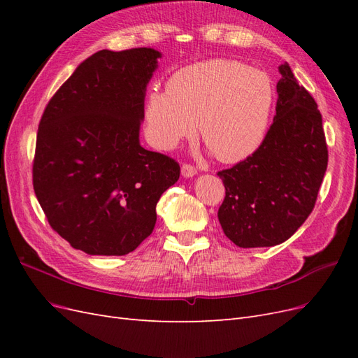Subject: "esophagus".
Instances as JSON below:
<instances>
[{
  "label": "esophagus",
  "instance_id": "34e87169",
  "mask_svg": "<svg viewBox=\"0 0 358 358\" xmlns=\"http://www.w3.org/2000/svg\"><path fill=\"white\" fill-rule=\"evenodd\" d=\"M180 170H182L183 178H192V176L197 175V169L194 166H189V164H183Z\"/></svg>",
  "mask_w": 358,
  "mask_h": 358
}]
</instances>
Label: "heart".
I'll return each mask as SVG.
<instances>
[{"label":"heart","instance_id":"b5f03b06","mask_svg":"<svg viewBox=\"0 0 358 358\" xmlns=\"http://www.w3.org/2000/svg\"><path fill=\"white\" fill-rule=\"evenodd\" d=\"M275 103L268 74L234 59H209L173 73L166 91L143 103L145 137L159 150L200 134L227 164L254 155L266 140Z\"/></svg>","mask_w":358,"mask_h":358}]
</instances>
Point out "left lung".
Returning <instances> with one entry per match:
<instances>
[{
  "label": "left lung",
  "instance_id": "obj_1",
  "mask_svg": "<svg viewBox=\"0 0 358 358\" xmlns=\"http://www.w3.org/2000/svg\"><path fill=\"white\" fill-rule=\"evenodd\" d=\"M273 124L254 155L218 173L225 199L218 220L241 248L288 241L315 206L329 152L322 117L287 62L279 66Z\"/></svg>",
  "mask_w": 358,
  "mask_h": 358
}]
</instances>
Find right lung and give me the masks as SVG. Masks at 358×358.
<instances>
[{
    "mask_svg": "<svg viewBox=\"0 0 358 358\" xmlns=\"http://www.w3.org/2000/svg\"><path fill=\"white\" fill-rule=\"evenodd\" d=\"M161 52L100 50L46 106L32 183L50 227L90 255H125L152 233L157 203L175 185V159L140 145L149 80Z\"/></svg>",
    "mask_w": 358,
    "mask_h": 358,
    "instance_id": "right-lung-1",
    "label": "right lung"
}]
</instances>
